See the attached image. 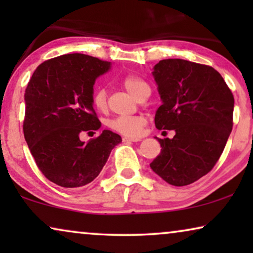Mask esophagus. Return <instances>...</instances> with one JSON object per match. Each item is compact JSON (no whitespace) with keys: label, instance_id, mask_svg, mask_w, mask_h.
Wrapping results in <instances>:
<instances>
[{"label":"esophagus","instance_id":"esophagus-1","mask_svg":"<svg viewBox=\"0 0 253 253\" xmlns=\"http://www.w3.org/2000/svg\"><path fill=\"white\" fill-rule=\"evenodd\" d=\"M122 139H123L124 143H131V141H139L140 138H137V137H127V136H126V137H123Z\"/></svg>","mask_w":253,"mask_h":253}]
</instances>
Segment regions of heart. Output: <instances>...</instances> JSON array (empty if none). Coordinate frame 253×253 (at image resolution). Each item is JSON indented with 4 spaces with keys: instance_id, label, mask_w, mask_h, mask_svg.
Returning a JSON list of instances; mask_svg holds the SVG:
<instances>
[{
    "instance_id": "1",
    "label": "heart",
    "mask_w": 253,
    "mask_h": 253,
    "mask_svg": "<svg viewBox=\"0 0 253 253\" xmlns=\"http://www.w3.org/2000/svg\"><path fill=\"white\" fill-rule=\"evenodd\" d=\"M122 84L126 91L138 98V95L148 87L147 83L138 77L136 75H126L122 78ZM92 106L94 107L98 112H103L107 108V91L103 87L95 88L92 93ZM145 124L146 119L141 115H132V116H117L115 119L108 121L107 126L110 129L124 134L127 137H134L141 133V130Z\"/></svg>"
}]
</instances>
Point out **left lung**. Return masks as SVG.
<instances>
[{"label": "left lung", "instance_id": "8db88e82", "mask_svg": "<svg viewBox=\"0 0 253 253\" xmlns=\"http://www.w3.org/2000/svg\"><path fill=\"white\" fill-rule=\"evenodd\" d=\"M153 76L162 100L155 126L175 136L157 138L161 153L150 166L169 184L189 185L209 174L222 154L233 129L234 95L210 65L169 58L155 64Z\"/></svg>", "mask_w": 253, "mask_h": 253}]
</instances>
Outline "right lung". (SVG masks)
<instances>
[{
  "label": "right lung",
  "mask_w": 253,
  "mask_h": 253,
  "mask_svg": "<svg viewBox=\"0 0 253 253\" xmlns=\"http://www.w3.org/2000/svg\"><path fill=\"white\" fill-rule=\"evenodd\" d=\"M109 68L96 57L67 54L41 63L27 84L24 137L38 168L55 184L75 189L91 183L122 141L110 130L87 143L79 139L101 126L92 106L93 85Z\"/></svg>",
  "instance_id": "obj_1"
}]
</instances>
